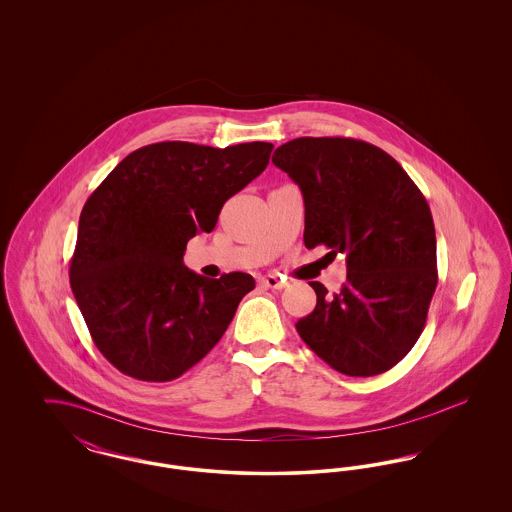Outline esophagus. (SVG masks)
<instances>
[{"instance_id": "34e87169", "label": "esophagus", "mask_w": 512, "mask_h": 512, "mask_svg": "<svg viewBox=\"0 0 512 512\" xmlns=\"http://www.w3.org/2000/svg\"><path fill=\"white\" fill-rule=\"evenodd\" d=\"M259 282H261L265 288H270V290H282V288H286V278H284V276H278V274L261 276Z\"/></svg>"}]
</instances>
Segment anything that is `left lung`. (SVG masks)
Wrapping results in <instances>:
<instances>
[{"mask_svg": "<svg viewBox=\"0 0 512 512\" xmlns=\"http://www.w3.org/2000/svg\"><path fill=\"white\" fill-rule=\"evenodd\" d=\"M272 163L303 194L305 245L347 263L341 292L309 282L317 307L295 324L301 340L341 374L390 370L420 338L438 286L424 195L391 155L353 138H297Z\"/></svg>", "mask_w": 512, "mask_h": 512, "instance_id": "left-lung-1", "label": "left lung"}]
</instances>
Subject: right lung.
Returning a JSON list of instances; mask_svg holds the SVG:
<instances>
[{
  "mask_svg": "<svg viewBox=\"0 0 512 512\" xmlns=\"http://www.w3.org/2000/svg\"><path fill=\"white\" fill-rule=\"evenodd\" d=\"M272 144L159 142L126 155L88 197L71 288L92 340L122 374L169 382L226 332L255 280L184 267L186 244L211 232L232 195L267 169Z\"/></svg>",
  "mask_w": 512,
  "mask_h": 512,
  "instance_id": "right-lung-1",
  "label": "right lung"
}]
</instances>
